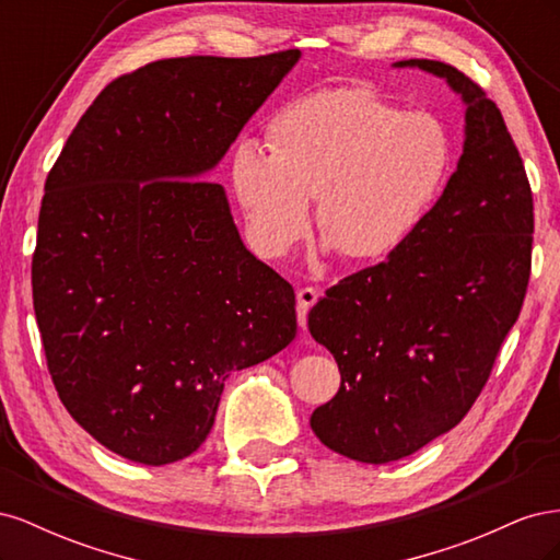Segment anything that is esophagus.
<instances>
[{"label": "esophagus", "instance_id": "34e87169", "mask_svg": "<svg viewBox=\"0 0 560 560\" xmlns=\"http://www.w3.org/2000/svg\"><path fill=\"white\" fill-rule=\"evenodd\" d=\"M319 299V292L313 290V287H303V290L296 292V315H299V325L306 327L308 311L315 306Z\"/></svg>", "mask_w": 560, "mask_h": 560}]
</instances>
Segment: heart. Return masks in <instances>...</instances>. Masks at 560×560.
Segmentation results:
<instances>
[{
  "mask_svg": "<svg viewBox=\"0 0 560 560\" xmlns=\"http://www.w3.org/2000/svg\"><path fill=\"white\" fill-rule=\"evenodd\" d=\"M268 147L241 140L231 186L252 243L282 257L317 226L343 257L378 261L425 222L453 163L448 128L371 89H325L284 105Z\"/></svg>",
  "mask_w": 560,
  "mask_h": 560,
  "instance_id": "b5f03b06",
  "label": "heart"
}]
</instances>
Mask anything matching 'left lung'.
Segmentation results:
<instances>
[{"instance_id": "obj_1", "label": "left lung", "mask_w": 560, "mask_h": 560, "mask_svg": "<svg viewBox=\"0 0 560 560\" xmlns=\"http://www.w3.org/2000/svg\"><path fill=\"white\" fill-rule=\"evenodd\" d=\"M393 67H418L460 95L465 142L411 238L308 313L313 338L341 371L311 428L334 453L369 465L428 446L477 401L521 313L535 229L530 184L493 100L446 62Z\"/></svg>"}]
</instances>
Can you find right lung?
I'll return each instance as SVG.
<instances>
[{
  "label": "right lung",
  "instance_id": "obj_1",
  "mask_svg": "<svg viewBox=\"0 0 560 560\" xmlns=\"http://www.w3.org/2000/svg\"><path fill=\"white\" fill-rule=\"evenodd\" d=\"M299 58H167L118 77L46 177L32 299L48 371L126 460L191 455L233 371L294 341L292 284L245 247L206 175Z\"/></svg>",
  "mask_w": 560,
  "mask_h": 560
}]
</instances>
